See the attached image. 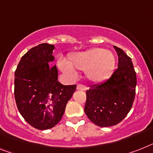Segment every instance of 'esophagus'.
<instances>
[{
	"label": "esophagus",
	"instance_id": "34e87169",
	"mask_svg": "<svg viewBox=\"0 0 153 153\" xmlns=\"http://www.w3.org/2000/svg\"><path fill=\"white\" fill-rule=\"evenodd\" d=\"M76 89L79 91H86L88 89V87L85 85H83V84H78L77 87H76Z\"/></svg>",
	"mask_w": 153,
	"mask_h": 153
}]
</instances>
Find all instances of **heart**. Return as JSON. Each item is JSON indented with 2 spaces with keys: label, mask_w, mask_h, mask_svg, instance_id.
<instances>
[{
  "label": "heart",
  "mask_w": 153,
  "mask_h": 153,
  "mask_svg": "<svg viewBox=\"0 0 153 153\" xmlns=\"http://www.w3.org/2000/svg\"><path fill=\"white\" fill-rule=\"evenodd\" d=\"M62 71L75 76L76 71L85 72L88 81L101 84L110 77L116 67V58L113 52L102 48H94L85 51L74 53L69 56V62L61 61Z\"/></svg>",
  "instance_id": "obj_1"
}]
</instances>
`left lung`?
Instances as JSON below:
<instances>
[{
  "label": "left lung",
  "instance_id": "left-lung-1",
  "mask_svg": "<svg viewBox=\"0 0 153 153\" xmlns=\"http://www.w3.org/2000/svg\"><path fill=\"white\" fill-rule=\"evenodd\" d=\"M118 68L107 80L87 91L84 112L91 122L102 127L117 125L131 110L135 97L136 73L131 59L120 48Z\"/></svg>",
  "mask_w": 153,
  "mask_h": 153
}]
</instances>
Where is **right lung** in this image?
I'll list each match as a JSON object with an SVG mask.
<instances>
[{
  "instance_id": "right-lung-1",
  "label": "right lung",
  "mask_w": 153,
  "mask_h": 153,
  "mask_svg": "<svg viewBox=\"0 0 153 153\" xmlns=\"http://www.w3.org/2000/svg\"><path fill=\"white\" fill-rule=\"evenodd\" d=\"M53 45L40 44L22 57L15 72V98L24 120L38 130H48L61 120L76 85L58 81Z\"/></svg>"
}]
</instances>
